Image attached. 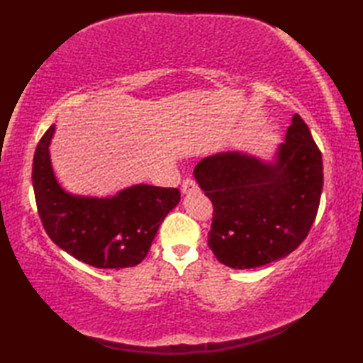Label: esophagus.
<instances>
[{
    "mask_svg": "<svg viewBox=\"0 0 363 363\" xmlns=\"http://www.w3.org/2000/svg\"><path fill=\"white\" fill-rule=\"evenodd\" d=\"M181 190H182L184 195H190V194H194V191L198 190V186H196V182L194 179H190V177H187V179L182 182V189Z\"/></svg>",
    "mask_w": 363,
    "mask_h": 363,
    "instance_id": "34e87169",
    "label": "esophagus"
}]
</instances>
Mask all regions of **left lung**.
Wrapping results in <instances>:
<instances>
[{
  "label": "left lung",
  "instance_id": "8db88e82",
  "mask_svg": "<svg viewBox=\"0 0 363 363\" xmlns=\"http://www.w3.org/2000/svg\"><path fill=\"white\" fill-rule=\"evenodd\" d=\"M213 204L207 245L235 269L284 259L309 234L323 190V160L298 113L273 160L240 151L204 157L194 169Z\"/></svg>",
  "mask_w": 363,
  "mask_h": 363
}]
</instances>
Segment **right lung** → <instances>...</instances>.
Returning a JSON list of instances; mask_svg holds the SVG:
<instances>
[{
	"instance_id": "right-lung-1",
	"label": "right lung",
	"mask_w": 363,
	"mask_h": 363,
	"mask_svg": "<svg viewBox=\"0 0 363 363\" xmlns=\"http://www.w3.org/2000/svg\"><path fill=\"white\" fill-rule=\"evenodd\" d=\"M54 129L40 138L33 164L35 203L46 234L60 250L95 268L138 265L160 223L181 201V191L137 184L109 198L68 194L50 159Z\"/></svg>"
}]
</instances>
